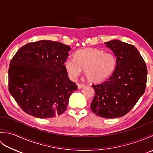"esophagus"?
<instances>
[{
  "instance_id": "esophagus-1",
  "label": "esophagus",
  "mask_w": 153,
  "mask_h": 153,
  "mask_svg": "<svg viewBox=\"0 0 153 153\" xmlns=\"http://www.w3.org/2000/svg\"><path fill=\"white\" fill-rule=\"evenodd\" d=\"M85 86V85H83V84H79V83L77 84V88H78V89H82Z\"/></svg>"
}]
</instances>
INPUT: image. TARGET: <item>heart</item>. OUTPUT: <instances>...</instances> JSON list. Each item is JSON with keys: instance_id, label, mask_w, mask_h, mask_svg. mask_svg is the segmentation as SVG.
<instances>
[{"instance_id": "b5f03b06", "label": "heart", "mask_w": 153, "mask_h": 153, "mask_svg": "<svg viewBox=\"0 0 153 153\" xmlns=\"http://www.w3.org/2000/svg\"><path fill=\"white\" fill-rule=\"evenodd\" d=\"M74 58H68L64 66L71 79H76L84 70L87 79L91 83H99L112 75L116 66L113 54L105 53L97 48H85L76 52Z\"/></svg>"}]
</instances>
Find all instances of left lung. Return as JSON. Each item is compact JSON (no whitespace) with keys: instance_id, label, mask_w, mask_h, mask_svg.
<instances>
[{"instance_id":"8db88e82","label":"left lung","mask_w":153,"mask_h":153,"mask_svg":"<svg viewBox=\"0 0 153 153\" xmlns=\"http://www.w3.org/2000/svg\"><path fill=\"white\" fill-rule=\"evenodd\" d=\"M105 45L116 58V69L108 80L93 85L95 95L90 106L99 116L119 118L130 111L143 95L147 69L134 45L116 39Z\"/></svg>"}]
</instances>
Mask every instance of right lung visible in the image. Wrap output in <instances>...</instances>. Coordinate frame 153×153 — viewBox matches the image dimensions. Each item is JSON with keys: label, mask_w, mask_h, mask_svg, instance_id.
<instances>
[{"label": "right lung", "mask_w": 153, "mask_h": 153, "mask_svg": "<svg viewBox=\"0 0 153 153\" xmlns=\"http://www.w3.org/2000/svg\"><path fill=\"white\" fill-rule=\"evenodd\" d=\"M70 50L60 42L41 40L24 45L15 54L8 70L9 92L25 113L49 118L66 110L77 88L64 64Z\"/></svg>", "instance_id": "right-lung-1"}]
</instances>
